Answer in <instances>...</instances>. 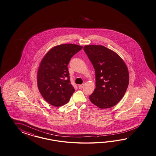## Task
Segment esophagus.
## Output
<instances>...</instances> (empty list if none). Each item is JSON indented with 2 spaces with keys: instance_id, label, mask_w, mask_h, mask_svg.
I'll return each instance as SVG.
<instances>
[{
  "instance_id": "esophagus-1",
  "label": "esophagus",
  "mask_w": 156,
  "mask_h": 156,
  "mask_svg": "<svg viewBox=\"0 0 156 156\" xmlns=\"http://www.w3.org/2000/svg\"><path fill=\"white\" fill-rule=\"evenodd\" d=\"M84 84H80L78 86V88H80V89H81V88H82L83 87Z\"/></svg>"
}]
</instances>
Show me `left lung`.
Here are the masks:
<instances>
[{"instance_id":"obj_1","label":"left lung","mask_w":156,"mask_h":156,"mask_svg":"<svg viewBox=\"0 0 156 156\" xmlns=\"http://www.w3.org/2000/svg\"><path fill=\"white\" fill-rule=\"evenodd\" d=\"M83 50L95 69L96 87L89 96L100 109L117 104L125 94L129 73L125 61L117 53L101 45H86Z\"/></svg>"}]
</instances>
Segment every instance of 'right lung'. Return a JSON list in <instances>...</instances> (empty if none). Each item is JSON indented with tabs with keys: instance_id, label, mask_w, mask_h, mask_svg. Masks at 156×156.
Instances as JSON below:
<instances>
[{
	"instance_id": "1",
	"label": "right lung",
	"mask_w": 156,
	"mask_h": 156,
	"mask_svg": "<svg viewBox=\"0 0 156 156\" xmlns=\"http://www.w3.org/2000/svg\"><path fill=\"white\" fill-rule=\"evenodd\" d=\"M82 48L75 44H62L52 47L43 57L37 72V86L43 99L51 105H64L75 91L70 82L68 65Z\"/></svg>"
}]
</instances>
